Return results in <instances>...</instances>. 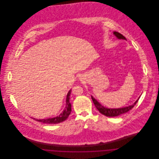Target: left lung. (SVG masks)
<instances>
[{
  "label": "left lung",
  "mask_w": 159,
  "mask_h": 159,
  "mask_svg": "<svg viewBox=\"0 0 159 159\" xmlns=\"http://www.w3.org/2000/svg\"><path fill=\"white\" fill-rule=\"evenodd\" d=\"M114 35L118 38V39H124V40H126V38L125 36H123L120 33H118L117 31H114ZM93 102V104H95V106L96 107V108H97V110L99 111L102 114H104V116H107V117H116V116H118L122 114L126 113L129 110H130L134 106L136 105V102H138L139 98L138 99L135 101V102H134V104H133L131 106L126 107H123V108H107L106 107H104V106L101 105L100 103H99L92 96H91Z\"/></svg>",
  "instance_id": "8db88e82"
}]
</instances>
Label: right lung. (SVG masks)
<instances>
[{
  "mask_svg": "<svg viewBox=\"0 0 159 159\" xmlns=\"http://www.w3.org/2000/svg\"><path fill=\"white\" fill-rule=\"evenodd\" d=\"M71 89L69 91L67 95L66 106L65 107V109L63 111V112L59 115V116H57L53 118L46 119H41V120L36 119V120L46 123V124H57L66 120L68 118L69 115L70 114L71 111V104L70 102V95L71 94ZM33 119L35 120V119Z\"/></svg>",
  "mask_w": 159,
  "mask_h": 159,
  "instance_id": "1",
  "label": "right lung"
}]
</instances>
